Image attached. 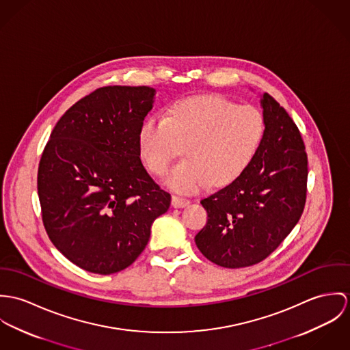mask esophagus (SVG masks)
Listing matches in <instances>:
<instances>
[{"label":"esophagus","instance_id":"obj_1","mask_svg":"<svg viewBox=\"0 0 350 350\" xmlns=\"http://www.w3.org/2000/svg\"><path fill=\"white\" fill-rule=\"evenodd\" d=\"M191 201L188 198H184V197H180V196H173L172 197V205L174 208H184L189 204Z\"/></svg>","mask_w":350,"mask_h":350}]
</instances>
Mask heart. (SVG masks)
<instances>
[{
	"label": "heart",
	"instance_id": "heart-1",
	"mask_svg": "<svg viewBox=\"0 0 350 350\" xmlns=\"http://www.w3.org/2000/svg\"><path fill=\"white\" fill-rule=\"evenodd\" d=\"M265 135L266 118L260 109L202 94L174 100L165 118H146L138 131V148L158 177L169 173L185 148L187 159L170 173L167 185L192 193L208 183L224 188L239 180L254 163Z\"/></svg>",
	"mask_w": 350,
	"mask_h": 350
}]
</instances>
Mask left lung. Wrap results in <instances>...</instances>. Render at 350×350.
Listing matches in <instances>:
<instances>
[{
    "label": "left lung",
    "mask_w": 350,
    "mask_h": 350,
    "mask_svg": "<svg viewBox=\"0 0 350 350\" xmlns=\"http://www.w3.org/2000/svg\"><path fill=\"white\" fill-rule=\"evenodd\" d=\"M266 135L250 169L201 200L208 221L196 234L201 254L226 269L265 260L301 219L308 193V154L287 111L265 92Z\"/></svg>",
    "instance_id": "obj_1"
}]
</instances>
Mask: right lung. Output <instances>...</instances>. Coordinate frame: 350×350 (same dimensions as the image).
Instances as JSON below:
<instances>
[{
  "label": "right lung",
  "mask_w": 350,
  "mask_h": 350,
  "mask_svg": "<svg viewBox=\"0 0 350 350\" xmlns=\"http://www.w3.org/2000/svg\"><path fill=\"white\" fill-rule=\"evenodd\" d=\"M148 85H107L81 98L53 127L40 159L45 231L74 265L110 275L145 250L170 206L139 158L138 131L153 107Z\"/></svg>",
  "instance_id": "obj_1"
}]
</instances>
